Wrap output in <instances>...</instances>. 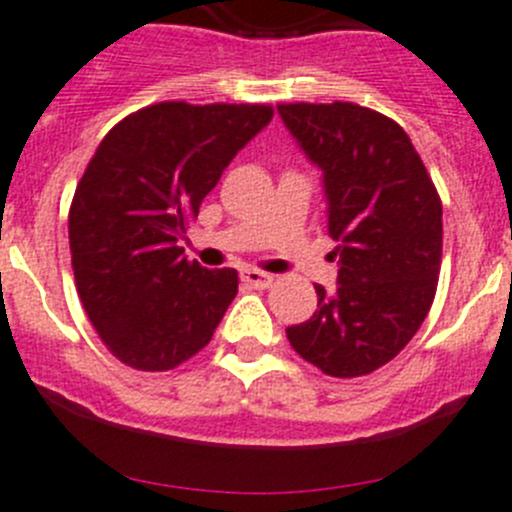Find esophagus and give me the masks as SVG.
<instances>
[{
	"label": "esophagus",
	"mask_w": 512,
	"mask_h": 512,
	"mask_svg": "<svg viewBox=\"0 0 512 512\" xmlns=\"http://www.w3.org/2000/svg\"><path fill=\"white\" fill-rule=\"evenodd\" d=\"M242 280H245L247 285H252V288H257V290H265V288H270L272 285V275H267V272H262V270H255V267H247L245 272H242Z\"/></svg>",
	"instance_id": "esophagus-1"
}]
</instances>
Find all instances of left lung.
I'll use <instances>...</instances> for the list:
<instances>
[{"instance_id": "left-lung-1", "label": "left lung", "mask_w": 512, "mask_h": 512, "mask_svg": "<svg viewBox=\"0 0 512 512\" xmlns=\"http://www.w3.org/2000/svg\"><path fill=\"white\" fill-rule=\"evenodd\" d=\"M323 169L338 288L288 341L308 364L353 379L389 364L419 331L442 265V202L404 128L356 103H280Z\"/></svg>"}]
</instances>
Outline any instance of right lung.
<instances>
[{
  "mask_svg": "<svg viewBox=\"0 0 512 512\" xmlns=\"http://www.w3.org/2000/svg\"><path fill=\"white\" fill-rule=\"evenodd\" d=\"M272 118L265 103L146 105L105 133L68 214L75 288L105 348L138 371L202 351L237 295L179 240L229 161Z\"/></svg>",
  "mask_w": 512,
  "mask_h": 512,
  "instance_id": "obj_1",
  "label": "right lung"
}]
</instances>
